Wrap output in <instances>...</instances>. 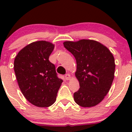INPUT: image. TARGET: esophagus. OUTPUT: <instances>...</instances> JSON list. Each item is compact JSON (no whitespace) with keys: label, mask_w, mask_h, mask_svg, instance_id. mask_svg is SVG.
<instances>
[{"label":"esophagus","mask_w":132,"mask_h":132,"mask_svg":"<svg viewBox=\"0 0 132 132\" xmlns=\"http://www.w3.org/2000/svg\"><path fill=\"white\" fill-rule=\"evenodd\" d=\"M64 77H65V79L67 80H70V78H71V76H70V75L69 73H67V74L65 75Z\"/></svg>","instance_id":"obj_1"}]
</instances>
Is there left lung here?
Returning a JSON list of instances; mask_svg holds the SVG:
<instances>
[{"label":"left lung","mask_w":132,"mask_h":132,"mask_svg":"<svg viewBox=\"0 0 132 132\" xmlns=\"http://www.w3.org/2000/svg\"><path fill=\"white\" fill-rule=\"evenodd\" d=\"M63 44L77 61L75 76L80 89L74 93L75 102L83 107L96 105L112 84L116 67L114 56L106 46L91 39L65 41Z\"/></svg>","instance_id":"obj_1"}]
</instances>
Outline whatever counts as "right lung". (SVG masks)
<instances>
[{
    "label": "right lung",
    "instance_id": "add662e5",
    "mask_svg": "<svg viewBox=\"0 0 132 132\" xmlns=\"http://www.w3.org/2000/svg\"><path fill=\"white\" fill-rule=\"evenodd\" d=\"M54 48L51 43L36 41L22 49L14 59V70L20 89L25 98L37 107L54 104L63 82L48 59Z\"/></svg>",
    "mask_w": 132,
    "mask_h": 132
}]
</instances>
